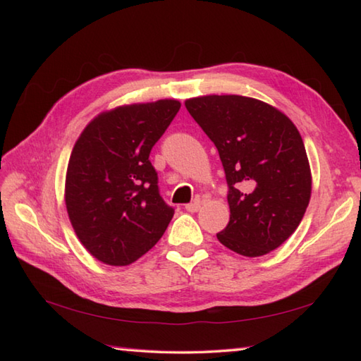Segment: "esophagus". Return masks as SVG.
Returning a JSON list of instances; mask_svg holds the SVG:
<instances>
[{"mask_svg": "<svg viewBox=\"0 0 361 361\" xmlns=\"http://www.w3.org/2000/svg\"><path fill=\"white\" fill-rule=\"evenodd\" d=\"M200 206H202V202H200V200H194L192 203L186 204V211H189V212H197L198 209H200Z\"/></svg>", "mask_w": 361, "mask_h": 361, "instance_id": "1", "label": "esophagus"}]
</instances>
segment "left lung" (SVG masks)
I'll return each instance as SVG.
<instances>
[{"mask_svg": "<svg viewBox=\"0 0 361 361\" xmlns=\"http://www.w3.org/2000/svg\"><path fill=\"white\" fill-rule=\"evenodd\" d=\"M216 144L231 216L217 239L247 257L268 255L296 231L312 195L307 153L296 126L257 99L211 94L185 102Z\"/></svg>", "mask_w": 361, "mask_h": 361, "instance_id": "1", "label": "left lung"}]
</instances>
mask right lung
Instances as JSON below:
<instances>
[{"label": "right lung", "instance_id": "add662e5", "mask_svg": "<svg viewBox=\"0 0 361 361\" xmlns=\"http://www.w3.org/2000/svg\"><path fill=\"white\" fill-rule=\"evenodd\" d=\"M181 104L175 99L102 111L75 141L65 180L74 233L91 256L124 267L164 234L173 209L158 190L149 155Z\"/></svg>", "mask_w": 361, "mask_h": 361}]
</instances>
